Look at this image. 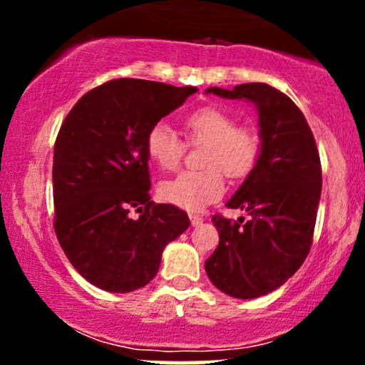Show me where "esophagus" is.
Returning <instances> with one entry per match:
<instances>
[{
	"label": "esophagus",
	"mask_w": 365,
	"mask_h": 365,
	"mask_svg": "<svg viewBox=\"0 0 365 365\" xmlns=\"http://www.w3.org/2000/svg\"><path fill=\"white\" fill-rule=\"evenodd\" d=\"M188 217H190V223H192V226H199V225H202V221H204V217H202V216L194 215V212H192V215H188Z\"/></svg>",
	"instance_id": "1"
}]
</instances>
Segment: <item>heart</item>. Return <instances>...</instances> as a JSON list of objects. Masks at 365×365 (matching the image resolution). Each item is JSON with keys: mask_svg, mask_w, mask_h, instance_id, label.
Wrapping results in <instances>:
<instances>
[{"mask_svg": "<svg viewBox=\"0 0 365 365\" xmlns=\"http://www.w3.org/2000/svg\"><path fill=\"white\" fill-rule=\"evenodd\" d=\"M190 142L206 144L200 171H180L177 177L159 185L165 202L200 211L225 194L223 173L230 178H244L257 163L261 142L249 127H237L232 115L215 106H202L183 118ZM145 150L161 170H175L185 153V144L166 123H156L145 137Z\"/></svg>", "mask_w": 365, "mask_h": 365, "instance_id": "obj_1", "label": "heart"}]
</instances>
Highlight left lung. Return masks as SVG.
I'll return each instance as SVG.
<instances>
[{
	"label": "left lung",
	"instance_id": "1",
	"mask_svg": "<svg viewBox=\"0 0 365 365\" xmlns=\"http://www.w3.org/2000/svg\"><path fill=\"white\" fill-rule=\"evenodd\" d=\"M206 94L245 99L259 115L261 150L226 206L244 209L237 221L212 216L220 244L206 261L212 284L249 300L267 295L302 266L312 245L321 199V161L304 113L267 83H242Z\"/></svg>",
	"mask_w": 365,
	"mask_h": 365
}]
</instances>
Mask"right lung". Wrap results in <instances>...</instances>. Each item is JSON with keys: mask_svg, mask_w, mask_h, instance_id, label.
Instances as JSON below:
<instances>
[{"mask_svg": "<svg viewBox=\"0 0 365 365\" xmlns=\"http://www.w3.org/2000/svg\"><path fill=\"white\" fill-rule=\"evenodd\" d=\"M197 87L118 78L83 94L54 144V232L87 282L111 293L145 287L185 211L150 200L148 132ZM139 212V217H133Z\"/></svg>", "mask_w": 365, "mask_h": 365, "instance_id": "obj_1", "label": "right lung"}]
</instances>
